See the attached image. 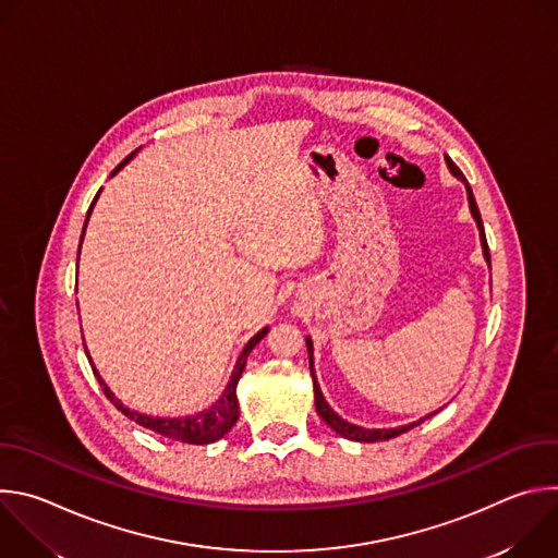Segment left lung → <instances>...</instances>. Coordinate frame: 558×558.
Returning a JSON list of instances; mask_svg holds the SVG:
<instances>
[{"instance_id":"8db88e82","label":"left lung","mask_w":558,"mask_h":558,"mask_svg":"<svg viewBox=\"0 0 558 558\" xmlns=\"http://www.w3.org/2000/svg\"><path fill=\"white\" fill-rule=\"evenodd\" d=\"M446 166H448V170H450V174L452 177H457L463 185H465V194H468V205H470V214H472V218H474V222H476V229H480V241H482V250H484V258H486V263H488V267H490V252H488V243H486V231H484V222H482V214H480V207H476V203H474V196H472V190H470V185H468V181H465V177L461 174V170L450 161V158L446 156ZM306 340V351H308V366H311V377H313V397H315V411H317V415H320L323 420H325V424L327 426H331L338 435H342L344 439H351V441H364V444H371V441H386V439H392V437H397V435H402V433H407V430H411L413 426H420L422 422H426L428 417H433L435 413H430V415H426V417H422V420H417V422H413V424H404V426H397V428H362V426H355V424H351V422H347V420H342L331 407H329V402L325 400V395H323V390H320V384H317V377H315V371H313V342H311V338L306 336L304 338Z\"/></svg>"}]
</instances>
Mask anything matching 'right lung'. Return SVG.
Listing matches in <instances>:
<instances>
[{
  "instance_id": "obj_1",
  "label": "right lung",
  "mask_w": 558,
  "mask_h": 558,
  "mask_svg": "<svg viewBox=\"0 0 558 558\" xmlns=\"http://www.w3.org/2000/svg\"><path fill=\"white\" fill-rule=\"evenodd\" d=\"M136 151H138V149H134L130 156H125L123 161L114 168V172H112L110 177L119 174V172L132 161V156H134ZM99 194H101V190L97 192V196H95V201H93V205H90V209H88V216H86V222H84V231H82V241H78V254H82L84 233H86V227H88V220H90V214H93V209H95V203H97ZM267 333H269V327L260 329V331L245 344V349L241 351V355H238V360H235V366H233V371H231V377H229V381H227L225 390L220 392L218 400H216L209 409H205V411H201V413H194V415H185V417H154V415L136 413V411H130L128 407H123V402H119V397H114V392L110 390V386L104 381V377L99 375L97 366L93 364V357H90L86 344H84V349H86V355H88V360H90L93 373H95V377L99 379V384H101L106 397H108V400H110L125 417H130L132 422H136V424L143 426V428H149V430H154V433H158V435H163V437H170V439H174V441H183V444H214V441H218L220 437H225V435L233 428V424L238 422V415H241V407H238V397H235V386H238V379H241V375H243V371H245V364H247L250 353L254 351V347H256Z\"/></svg>"
}]
</instances>
